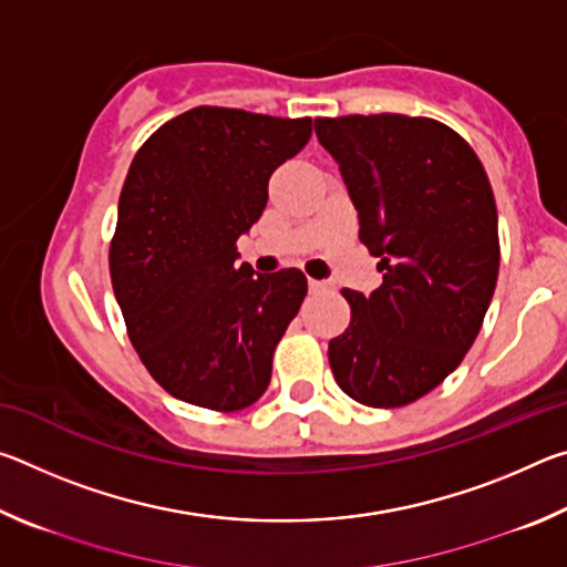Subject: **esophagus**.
<instances>
[{
	"instance_id": "esophagus-1",
	"label": "esophagus",
	"mask_w": 567,
	"mask_h": 567,
	"mask_svg": "<svg viewBox=\"0 0 567 567\" xmlns=\"http://www.w3.org/2000/svg\"><path fill=\"white\" fill-rule=\"evenodd\" d=\"M307 287H310V292H320V290H324V282H320V280H307Z\"/></svg>"
}]
</instances>
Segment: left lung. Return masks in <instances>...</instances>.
Listing matches in <instances>:
<instances>
[{
    "mask_svg": "<svg viewBox=\"0 0 567 567\" xmlns=\"http://www.w3.org/2000/svg\"><path fill=\"white\" fill-rule=\"evenodd\" d=\"M380 257L370 297L342 290L352 318L330 340L332 375L368 408L435 390L473 348L501 270L497 207L475 150L447 124L408 114L315 120Z\"/></svg>",
    "mask_w": 567,
    "mask_h": 567,
    "instance_id": "obj_1",
    "label": "left lung"
}]
</instances>
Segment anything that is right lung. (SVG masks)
Returning a JSON list of instances; mask_svg holds the SVG:
<instances>
[{
	"instance_id": "right-lung-1",
	"label": "right lung",
	"mask_w": 567,
	"mask_h": 567,
	"mask_svg": "<svg viewBox=\"0 0 567 567\" xmlns=\"http://www.w3.org/2000/svg\"><path fill=\"white\" fill-rule=\"evenodd\" d=\"M312 120L195 107L152 132L120 195L110 275L142 364L172 398L235 412L262 398L272 352L300 310V270L252 275L237 237Z\"/></svg>"
}]
</instances>
